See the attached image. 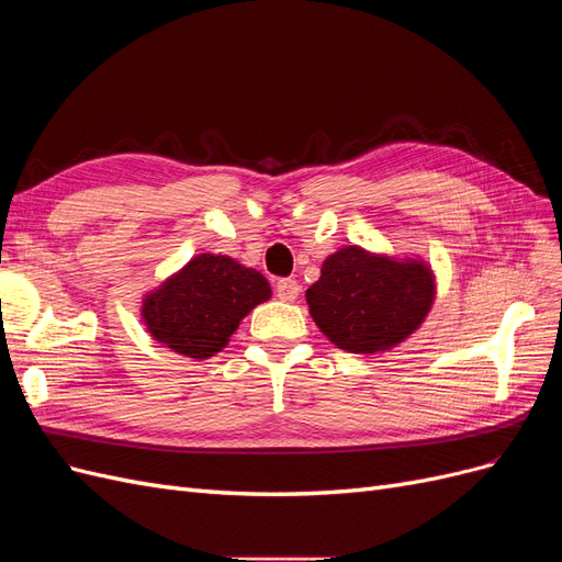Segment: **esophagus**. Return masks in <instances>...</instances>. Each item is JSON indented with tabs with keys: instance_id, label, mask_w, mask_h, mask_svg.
I'll return each mask as SVG.
<instances>
[{
	"instance_id": "1",
	"label": "esophagus",
	"mask_w": 562,
	"mask_h": 562,
	"mask_svg": "<svg viewBox=\"0 0 562 562\" xmlns=\"http://www.w3.org/2000/svg\"><path fill=\"white\" fill-rule=\"evenodd\" d=\"M300 295V283L295 279H279L277 281V297L283 302H293Z\"/></svg>"
}]
</instances>
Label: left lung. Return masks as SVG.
<instances>
[{
  "mask_svg": "<svg viewBox=\"0 0 562 562\" xmlns=\"http://www.w3.org/2000/svg\"><path fill=\"white\" fill-rule=\"evenodd\" d=\"M434 302L431 269L396 262L359 246L323 262L307 291L310 314L330 342L351 353H378L415 333Z\"/></svg>",
  "mask_w": 562,
  "mask_h": 562,
  "instance_id": "8db88e82",
  "label": "left lung"
}]
</instances>
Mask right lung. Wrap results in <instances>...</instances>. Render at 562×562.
Instances as JSON below:
<instances>
[{
    "label": "right lung",
    "mask_w": 562,
    "mask_h": 562,
    "mask_svg": "<svg viewBox=\"0 0 562 562\" xmlns=\"http://www.w3.org/2000/svg\"><path fill=\"white\" fill-rule=\"evenodd\" d=\"M269 295V283L260 271L225 255L201 252L147 295L143 318L161 345L190 359H209L229 342L255 304Z\"/></svg>",
    "instance_id": "obj_1"
}]
</instances>
